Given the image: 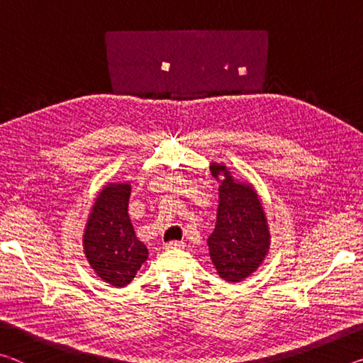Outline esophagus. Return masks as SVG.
<instances>
[{
  "label": "esophagus",
  "mask_w": 363,
  "mask_h": 363,
  "mask_svg": "<svg viewBox=\"0 0 363 363\" xmlns=\"http://www.w3.org/2000/svg\"><path fill=\"white\" fill-rule=\"evenodd\" d=\"M182 247H184V242H179V240H173V242L164 243V248H167V250H179Z\"/></svg>",
  "instance_id": "1"
}]
</instances>
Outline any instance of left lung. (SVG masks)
<instances>
[{"mask_svg":"<svg viewBox=\"0 0 363 363\" xmlns=\"http://www.w3.org/2000/svg\"><path fill=\"white\" fill-rule=\"evenodd\" d=\"M219 186L216 227L208 238L211 261L220 279L242 281L259 267L269 250V227L261 200L250 184L233 181L225 167L213 163Z\"/></svg>","mask_w":363,"mask_h":363,"instance_id":"left-lung-1","label":"left lung"}]
</instances>
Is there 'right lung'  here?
I'll use <instances>...</instances> for the list:
<instances>
[{
  "label": "right lung",
  "instance_id": "add662e5",
  "mask_svg": "<svg viewBox=\"0 0 363 363\" xmlns=\"http://www.w3.org/2000/svg\"><path fill=\"white\" fill-rule=\"evenodd\" d=\"M130 184H108L96 199L83 245L91 267L112 286H125L145 262V245L138 240L128 216Z\"/></svg>",
  "mask_w": 363,
  "mask_h": 363
}]
</instances>
